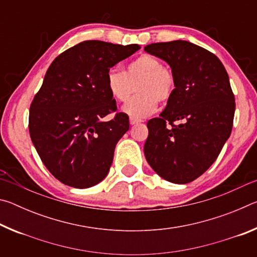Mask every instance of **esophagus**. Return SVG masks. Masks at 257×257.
<instances>
[{
    "label": "esophagus",
    "instance_id": "obj_1",
    "mask_svg": "<svg viewBox=\"0 0 257 257\" xmlns=\"http://www.w3.org/2000/svg\"><path fill=\"white\" fill-rule=\"evenodd\" d=\"M129 122H130V124H137V123H139V122H142V120H141V119L130 118V119H129Z\"/></svg>",
    "mask_w": 257,
    "mask_h": 257
}]
</instances>
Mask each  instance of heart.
I'll return each mask as SVG.
<instances>
[{
	"label": "heart",
	"mask_w": 257,
	"mask_h": 257,
	"mask_svg": "<svg viewBox=\"0 0 257 257\" xmlns=\"http://www.w3.org/2000/svg\"><path fill=\"white\" fill-rule=\"evenodd\" d=\"M135 86L138 94L124 104L122 111L130 118L142 119L158 108L159 101H170L176 90V78L170 69L163 67L162 61L151 54L139 55L123 72L116 69L107 72L106 88L115 101H128Z\"/></svg>",
	"instance_id": "obj_1"
}]
</instances>
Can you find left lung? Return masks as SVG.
<instances>
[{
  "label": "left lung",
  "instance_id": "left-lung-1",
  "mask_svg": "<svg viewBox=\"0 0 257 257\" xmlns=\"http://www.w3.org/2000/svg\"><path fill=\"white\" fill-rule=\"evenodd\" d=\"M145 51L164 60L176 78L172 98L147 122L145 158L163 179L188 184L214 163L231 134L236 103L228 73L217 56L187 41Z\"/></svg>",
  "mask_w": 257,
  "mask_h": 257
}]
</instances>
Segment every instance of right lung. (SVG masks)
I'll return each instance as SVG.
<instances>
[{"label":"right lung","mask_w":257,"mask_h":257,"mask_svg":"<svg viewBox=\"0 0 257 257\" xmlns=\"http://www.w3.org/2000/svg\"><path fill=\"white\" fill-rule=\"evenodd\" d=\"M141 49L85 41L55 58L29 110V134L52 175L75 188H89L107 176L114 149L129 130L106 88L110 69Z\"/></svg>","instance_id":"add662e5"}]
</instances>
